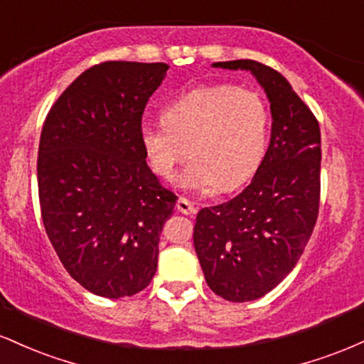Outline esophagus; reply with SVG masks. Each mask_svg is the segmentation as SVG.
<instances>
[{
    "instance_id": "obj_1",
    "label": "esophagus",
    "mask_w": 364,
    "mask_h": 364,
    "mask_svg": "<svg viewBox=\"0 0 364 364\" xmlns=\"http://www.w3.org/2000/svg\"><path fill=\"white\" fill-rule=\"evenodd\" d=\"M176 207H178V210L181 212V214H186V215H195L196 214V208H195L193 203H191L190 200L183 198V196L178 200Z\"/></svg>"
}]
</instances>
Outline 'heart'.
<instances>
[{"label": "heart", "mask_w": 364, "mask_h": 364, "mask_svg": "<svg viewBox=\"0 0 364 364\" xmlns=\"http://www.w3.org/2000/svg\"><path fill=\"white\" fill-rule=\"evenodd\" d=\"M269 107L258 92L217 83L198 87L162 111V123H145L140 140L154 171L173 179L188 157L179 185L231 191L245 185L260 166L269 140Z\"/></svg>", "instance_id": "obj_1"}]
</instances>
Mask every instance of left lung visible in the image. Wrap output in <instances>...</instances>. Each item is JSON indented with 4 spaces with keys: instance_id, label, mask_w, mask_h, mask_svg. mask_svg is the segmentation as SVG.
<instances>
[{
    "instance_id": "left-lung-1",
    "label": "left lung",
    "mask_w": 364,
    "mask_h": 364,
    "mask_svg": "<svg viewBox=\"0 0 364 364\" xmlns=\"http://www.w3.org/2000/svg\"><path fill=\"white\" fill-rule=\"evenodd\" d=\"M212 66L246 70L265 90L272 133L248 186L196 215L193 245L205 281L228 301L262 298L294 269L320 205V127L291 83L253 60Z\"/></svg>"
}]
</instances>
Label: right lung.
Returning <instances> with one entry per match:
<instances>
[{
  "instance_id": "1",
  "label": "right lung",
  "mask_w": 364,
  "mask_h": 364,
  "mask_svg": "<svg viewBox=\"0 0 364 364\" xmlns=\"http://www.w3.org/2000/svg\"><path fill=\"white\" fill-rule=\"evenodd\" d=\"M166 63L106 61L54 102L37 157L41 215L54 252L87 291L118 299L157 270L159 236L178 196L159 183L140 140L141 116Z\"/></svg>"
}]
</instances>
